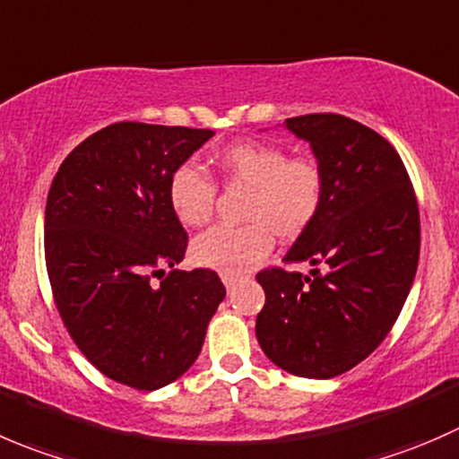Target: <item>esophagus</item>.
Wrapping results in <instances>:
<instances>
[{
    "label": "esophagus",
    "instance_id": "esophagus-1",
    "mask_svg": "<svg viewBox=\"0 0 459 459\" xmlns=\"http://www.w3.org/2000/svg\"><path fill=\"white\" fill-rule=\"evenodd\" d=\"M221 279H223V283H225V288H231V285L236 283V281H238V274H221Z\"/></svg>",
    "mask_w": 459,
    "mask_h": 459
}]
</instances>
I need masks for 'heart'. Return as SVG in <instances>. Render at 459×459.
<instances>
[{
    "mask_svg": "<svg viewBox=\"0 0 459 459\" xmlns=\"http://www.w3.org/2000/svg\"><path fill=\"white\" fill-rule=\"evenodd\" d=\"M221 180L245 187L240 228H214L192 243V261L201 267L243 274L270 254L274 234L292 240L315 223L324 203V171L307 156L288 158L283 147L243 140L214 158ZM167 198L185 228H203L214 214L216 187L196 165L185 162L171 174Z\"/></svg>",
    "mask_w": 459,
    "mask_h": 459,
    "instance_id": "heart-1",
    "label": "heart"
}]
</instances>
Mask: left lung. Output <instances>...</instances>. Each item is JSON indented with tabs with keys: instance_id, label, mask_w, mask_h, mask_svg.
I'll list each match as a JSON object with an SVG mask.
<instances>
[{
	"instance_id": "8db88e82",
	"label": "left lung",
	"mask_w": 459,
	"mask_h": 459,
	"mask_svg": "<svg viewBox=\"0 0 459 459\" xmlns=\"http://www.w3.org/2000/svg\"><path fill=\"white\" fill-rule=\"evenodd\" d=\"M283 126L310 144L325 189L315 223L285 254L310 274H256L265 290L256 339L285 373L330 379L364 361L397 321L420 261V212L402 158L373 129L337 113Z\"/></svg>"
}]
</instances>
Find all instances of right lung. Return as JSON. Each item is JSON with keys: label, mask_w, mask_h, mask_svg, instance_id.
Listing matches in <instances>:
<instances>
[{"label": "right lung", "mask_w": 459, "mask_h": 459, "mask_svg": "<svg viewBox=\"0 0 459 459\" xmlns=\"http://www.w3.org/2000/svg\"><path fill=\"white\" fill-rule=\"evenodd\" d=\"M212 135L116 122L77 144L53 178L44 216L53 297L82 355L117 384L158 390L183 377L225 299L216 272L178 270L187 234L167 198L171 174Z\"/></svg>", "instance_id": "add662e5"}]
</instances>
